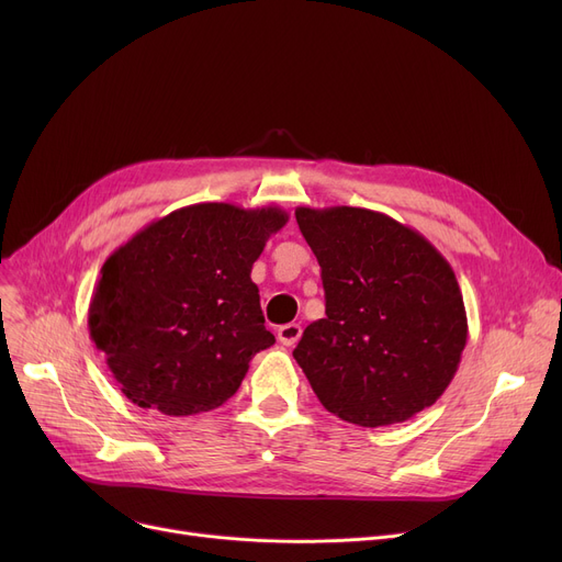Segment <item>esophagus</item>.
<instances>
[{"instance_id":"esophagus-1","label":"esophagus","mask_w":562,"mask_h":562,"mask_svg":"<svg viewBox=\"0 0 562 562\" xmlns=\"http://www.w3.org/2000/svg\"><path fill=\"white\" fill-rule=\"evenodd\" d=\"M301 335H303V328L299 326V323H284V326L278 328V339L284 346H293L301 339Z\"/></svg>"}]
</instances>
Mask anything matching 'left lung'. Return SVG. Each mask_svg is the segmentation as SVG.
<instances>
[{
    "instance_id": "1",
    "label": "left lung",
    "mask_w": 562,
    "mask_h": 562,
    "mask_svg": "<svg viewBox=\"0 0 562 562\" xmlns=\"http://www.w3.org/2000/svg\"><path fill=\"white\" fill-rule=\"evenodd\" d=\"M296 221L326 291V318L293 350L314 394L364 428L412 419L445 394L467 344L451 263L417 229L360 206H299Z\"/></svg>"
}]
</instances>
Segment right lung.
Returning <instances> with one entry per match:
<instances>
[{"mask_svg":"<svg viewBox=\"0 0 562 562\" xmlns=\"http://www.w3.org/2000/svg\"><path fill=\"white\" fill-rule=\"evenodd\" d=\"M278 206H182L153 221L104 261L88 330L123 394L189 417L239 390L266 330L252 263L284 227Z\"/></svg>","mask_w":562,"mask_h":562,"instance_id":"obj_1","label":"right lung"}]
</instances>
